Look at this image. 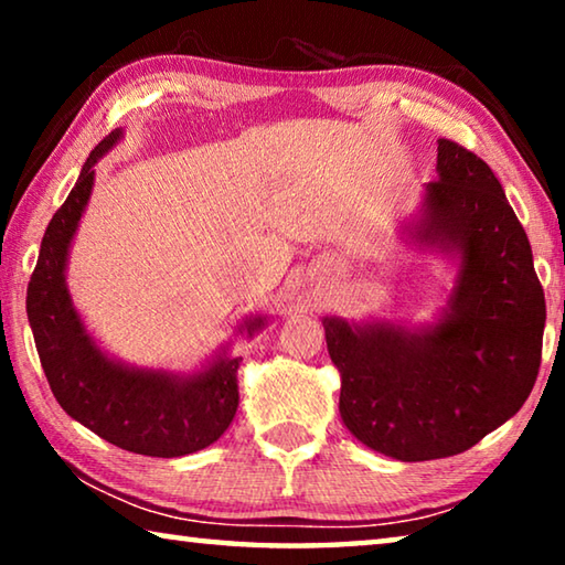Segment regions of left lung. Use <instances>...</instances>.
Segmentation results:
<instances>
[{"mask_svg":"<svg viewBox=\"0 0 565 565\" xmlns=\"http://www.w3.org/2000/svg\"><path fill=\"white\" fill-rule=\"evenodd\" d=\"M436 171L404 234L458 262L441 319L408 329L323 317L343 424L398 461L456 456L505 424L539 376L546 327L529 236L491 167L438 139Z\"/></svg>","mask_w":565,"mask_h":565,"instance_id":"8db88e82","label":"left lung"}]
</instances>
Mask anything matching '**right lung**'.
I'll return each mask as SVG.
<instances>
[{"label":"right lung","mask_w":565,"mask_h":565,"mask_svg":"<svg viewBox=\"0 0 565 565\" xmlns=\"http://www.w3.org/2000/svg\"><path fill=\"white\" fill-rule=\"evenodd\" d=\"M121 134V129L111 131L92 149L70 196L46 226L26 286V317L46 381L66 414L124 451L157 458L186 456L214 444L232 424L242 356H232L228 347H222L191 374L127 366L89 337L66 289V259L89 204L94 164ZM264 327L266 317H248L238 331L254 337Z\"/></svg>","instance_id":"add662e5"}]
</instances>
